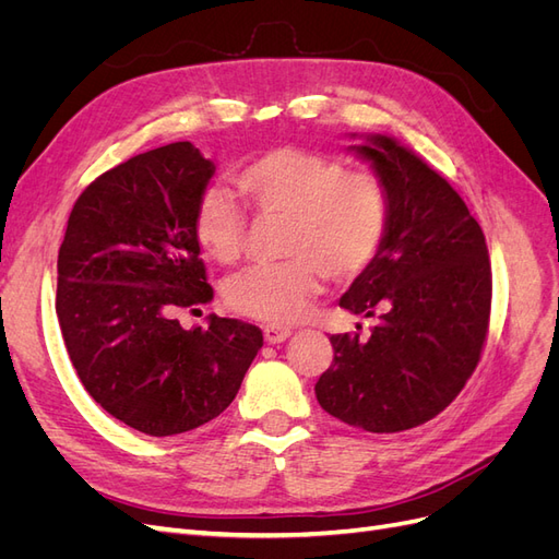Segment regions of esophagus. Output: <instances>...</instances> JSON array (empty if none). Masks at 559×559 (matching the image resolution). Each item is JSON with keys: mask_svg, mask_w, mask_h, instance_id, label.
<instances>
[{"mask_svg": "<svg viewBox=\"0 0 559 559\" xmlns=\"http://www.w3.org/2000/svg\"><path fill=\"white\" fill-rule=\"evenodd\" d=\"M289 335H292V329H289V326H280V324H267V326H263V337H265V343H270V345H280V343H284Z\"/></svg>", "mask_w": 559, "mask_h": 559, "instance_id": "1", "label": "esophagus"}]
</instances>
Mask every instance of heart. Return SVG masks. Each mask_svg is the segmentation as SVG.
Returning <instances> with one entry per match:
<instances>
[{
	"label": "heart",
	"mask_w": 559,
	"mask_h": 559,
	"mask_svg": "<svg viewBox=\"0 0 559 559\" xmlns=\"http://www.w3.org/2000/svg\"><path fill=\"white\" fill-rule=\"evenodd\" d=\"M238 191L259 216L286 218L282 263L253 265L226 284L228 306L247 317L296 321L321 292L324 275L352 280L373 263L389 228V191L373 173H349L331 156L275 148L235 177ZM195 240L218 263L245 251L249 224L235 200L212 189L200 198Z\"/></svg>",
	"instance_id": "1"
}]
</instances>
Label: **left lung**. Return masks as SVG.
Wrapping results in <instances>:
<instances>
[{
    "instance_id": "obj_1",
    "label": "left lung",
    "mask_w": 559,
    "mask_h": 559,
    "mask_svg": "<svg viewBox=\"0 0 559 559\" xmlns=\"http://www.w3.org/2000/svg\"><path fill=\"white\" fill-rule=\"evenodd\" d=\"M357 138V134H352ZM389 191V228L341 308L376 317L368 337L331 335L333 364L314 394L349 427L394 433L454 401L480 361L492 306L483 228L436 170L389 134L349 146Z\"/></svg>"
}]
</instances>
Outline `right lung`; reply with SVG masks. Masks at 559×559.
Returning a JSON list of instances; mask_svg holds the SVG:
<instances>
[{"label": "right lung", "mask_w": 559, "mask_h": 559, "mask_svg": "<svg viewBox=\"0 0 559 559\" xmlns=\"http://www.w3.org/2000/svg\"><path fill=\"white\" fill-rule=\"evenodd\" d=\"M214 163L191 142L132 156L74 202L58 253L56 312L95 403L148 436L198 429L233 403L263 347L261 329L179 310L214 298L193 218Z\"/></svg>", "instance_id": "1"}]
</instances>
